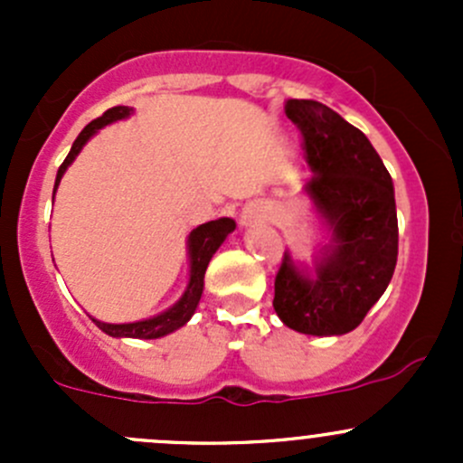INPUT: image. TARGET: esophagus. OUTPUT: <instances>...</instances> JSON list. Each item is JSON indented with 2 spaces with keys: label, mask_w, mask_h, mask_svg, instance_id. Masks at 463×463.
<instances>
[{
  "label": "esophagus",
  "mask_w": 463,
  "mask_h": 463,
  "mask_svg": "<svg viewBox=\"0 0 463 463\" xmlns=\"http://www.w3.org/2000/svg\"><path fill=\"white\" fill-rule=\"evenodd\" d=\"M249 219H250V214H249V213L241 214V223H249Z\"/></svg>",
  "instance_id": "1"
}]
</instances>
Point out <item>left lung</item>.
Segmentation results:
<instances>
[{"mask_svg":"<svg viewBox=\"0 0 463 463\" xmlns=\"http://www.w3.org/2000/svg\"><path fill=\"white\" fill-rule=\"evenodd\" d=\"M314 176L305 193L334 228V241L309 279L284 253L273 309L291 329L340 335L356 329L390 284L399 255L394 188L365 134L318 100H288Z\"/></svg>","mask_w":463,"mask_h":463,"instance_id":"obj_1","label":"left lung"}]
</instances>
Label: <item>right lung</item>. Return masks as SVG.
Wrapping results in <instances>:
<instances>
[{
	"label": "right lung",
	"mask_w": 463,
	"mask_h": 463,
	"mask_svg": "<svg viewBox=\"0 0 463 463\" xmlns=\"http://www.w3.org/2000/svg\"><path fill=\"white\" fill-rule=\"evenodd\" d=\"M129 111L132 109L125 105L111 107V109H107L100 118L91 120V123L82 129L80 137L73 141L71 152L67 154L64 163L60 165L58 176H55V188H58L60 179H62L64 170H67V167L71 165L73 158L78 156V152L82 149V145H85L100 128H105V125L114 123V120H120V118H125V116H129ZM55 188H53V194H55ZM232 231H235V222L228 217H223V219H217V222H205V223H202V226H197L193 232H190V237H188L190 284H188V288H185L184 298H181V300L176 302L172 309L163 311V314L156 316V318L129 322V325H107V322H100V320H93V322H96V325L100 326L105 334L116 335V338H145V340L161 338V335L172 334L175 329L184 326L185 322L193 318L194 309H197L199 300H202L203 275H205V269H208L210 258H213L214 250L222 246V241L226 240L228 232H232Z\"/></svg>",
	"instance_id": "add662e5"
}]
</instances>
